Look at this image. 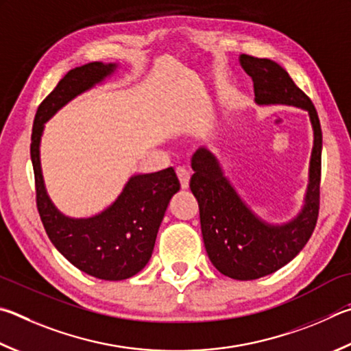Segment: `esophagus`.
Returning <instances> with one entry per match:
<instances>
[{
  "mask_svg": "<svg viewBox=\"0 0 351 351\" xmlns=\"http://www.w3.org/2000/svg\"><path fill=\"white\" fill-rule=\"evenodd\" d=\"M176 175L180 178L181 187L182 189H189V182H190V171L184 167H178L176 169Z\"/></svg>",
  "mask_w": 351,
  "mask_h": 351,
  "instance_id": "obj_1",
  "label": "esophagus"
}]
</instances>
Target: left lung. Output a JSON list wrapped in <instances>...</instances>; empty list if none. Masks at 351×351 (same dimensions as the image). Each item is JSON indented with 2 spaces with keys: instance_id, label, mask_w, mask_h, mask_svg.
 Instances as JSON below:
<instances>
[{
  "instance_id": "obj_1",
  "label": "left lung",
  "mask_w": 351,
  "mask_h": 351,
  "mask_svg": "<svg viewBox=\"0 0 351 351\" xmlns=\"http://www.w3.org/2000/svg\"><path fill=\"white\" fill-rule=\"evenodd\" d=\"M239 64L254 82V103L302 109L308 113L313 130L304 204L296 216L285 222H270L254 213L226 176L212 150L199 147L192 156L195 173L190 189L199 204L201 232L208 259L222 275L252 281L289 264L315 230L319 212L322 132L313 103L284 67L271 60L248 55H239Z\"/></svg>"
}]
</instances>
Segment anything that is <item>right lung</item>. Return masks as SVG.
I'll return each instance as SVG.
<instances>
[{"label": "right lung", "instance_id": "right-lung-1", "mask_svg": "<svg viewBox=\"0 0 351 351\" xmlns=\"http://www.w3.org/2000/svg\"><path fill=\"white\" fill-rule=\"evenodd\" d=\"M118 67V62L97 61L67 72L38 107L30 144L36 206L49 239L76 269L104 281H123L147 265L165 210L181 187L175 169L132 175L123 192L103 212L88 218H72L50 199L40 147L47 121L76 97L104 84Z\"/></svg>", "mask_w": 351, "mask_h": 351}]
</instances>
